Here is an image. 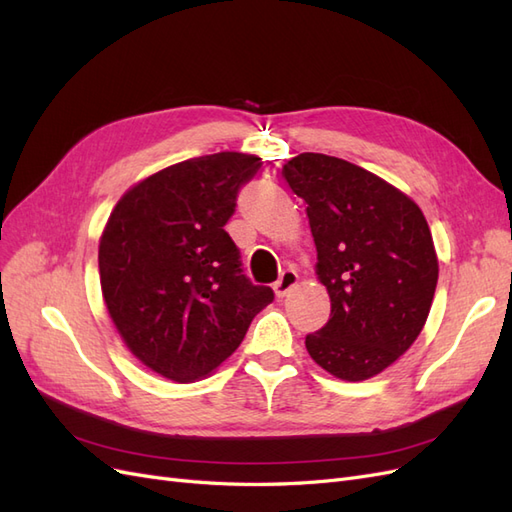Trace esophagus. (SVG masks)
Returning a JSON list of instances; mask_svg holds the SVG:
<instances>
[{"label": "esophagus", "instance_id": "1", "mask_svg": "<svg viewBox=\"0 0 512 512\" xmlns=\"http://www.w3.org/2000/svg\"><path fill=\"white\" fill-rule=\"evenodd\" d=\"M298 285V272L296 270H283L279 276V281L274 283V294L276 298H285L289 294V289H294Z\"/></svg>", "mask_w": 512, "mask_h": 512}]
</instances>
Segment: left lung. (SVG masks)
Masks as SVG:
<instances>
[{"label": "left lung", "mask_w": 512, "mask_h": 512, "mask_svg": "<svg viewBox=\"0 0 512 512\" xmlns=\"http://www.w3.org/2000/svg\"><path fill=\"white\" fill-rule=\"evenodd\" d=\"M283 178L306 203L332 304L306 352L334 377L362 382L403 356L429 317L440 268L427 218L399 188L337 156L298 154Z\"/></svg>", "instance_id": "1"}]
</instances>
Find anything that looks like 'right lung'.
Here are the masks:
<instances>
[{
    "label": "right lung",
    "instance_id": "obj_1",
    "mask_svg": "<svg viewBox=\"0 0 512 512\" xmlns=\"http://www.w3.org/2000/svg\"><path fill=\"white\" fill-rule=\"evenodd\" d=\"M261 158H188L135 184L100 236V287L115 328L145 367L188 384L227 360L274 300L242 274L225 225Z\"/></svg>",
    "mask_w": 512,
    "mask_h": 512
}]
</instances>
